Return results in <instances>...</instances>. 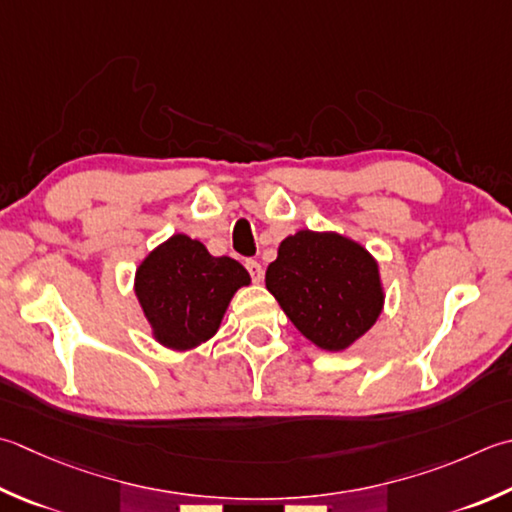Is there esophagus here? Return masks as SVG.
<instances>
[{"label": "esophagus", "mask_w": 512, "mask_h": 512, "mask_svg": "<svg viewBox=\"0 0 512 512\" xmlns=\"http://www.w3.org/2000/svg\"><path fill=\"white\" fill-rule=\"evenodd\" d=\"M246 268H248L250 277H253V282H262V277H264V268H262V264L255 262V259H248V262H246Z\"/></svg>", "instance_id": "obj_1"}]
</instances>
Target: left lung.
Returning a JSON list of instances; mask_svg holds the SVG:
<instances>
[{"label":"left lung","mask_w":512,"mask_h":512,"mask_svg":"<svg viewBox=\"0 0 512 512\" xmlns=\"http://www.w3.org/2000/svg\"><path fill=\"white\" fill-rule=\"evenodd\" d=\"M266 288L299 333L328 353L364 337L386 299L377 259L335 230L288 235L266 268Z\"/></svg>","instance_id":"8db88e82"}]
</instances>
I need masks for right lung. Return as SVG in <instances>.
<instances>
[{"instance_id": "1", "label": "right lung", "mask_w": 512, "mask_h": 512, "mask_svg": "<svg viewBox=\"0 0 512 512\" xmlns=\"http://www.w3.org/2000/svg\"><path fill=\"white\" fill-rule=\"evenodd\" d=\"M244 286L250 275L237 259L213 257L184 233L150 250L135 270V295L150 335L179 353L215 337L230 299Z\"/></svg>"}]
</instances>
